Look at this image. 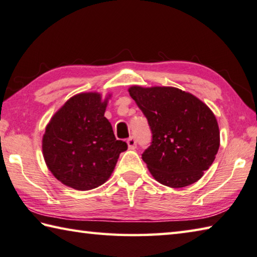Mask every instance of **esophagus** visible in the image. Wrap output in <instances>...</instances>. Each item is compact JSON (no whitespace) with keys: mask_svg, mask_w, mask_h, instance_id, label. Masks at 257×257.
<instances>
[{"mask_svg":"<svg viewBox=\"0 0 257 257\" xmlns=\"http://www.w3.org/2000/svg\"><path fill=\"white\" fill-rule=\"evenodd\" d=\"M127 144H128L129 149H135L136 147H137V142H136V139L134 137L128 138Z\"/></svg>","mask_w":257,"mask_h":257,"instance_id":"34e87169","label":"esophagus"}]
</instances>
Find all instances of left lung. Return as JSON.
<instances>
[{
  "mask_svg": "<svg viewBox=\"0 0 257 257\" xmlns=\"http://www.w3.org/2000/svg\"><path fill=\"white\" fill-rule=\"evenodd\" d=\"M129 93L152 130V143L142 158L154 178L173 188L202 178L219 148L212 110L195 95L173 87L134 85Z\"/></svg>",
  "mask_w": 257,
  "mask_h": 257,
  "instance_id": "1",
  "label": "left lung"
}]
</instances>
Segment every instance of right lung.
<instances>
[{
  "label": "right lung",
  "mask_w": 257,
  "mask_h": 257,
  "mask_svg": "<svg viewBox=\"0 0 257 257\" xmlns=\"http://www.w3.org/2000/svg\"><path fill=\"white\" fill-rule=\"evenodd\" d=\"M107 100L99 93H80L69 99L45 128L43 157L54 177L78 190L105 183L128 145L114 137L104 117Z\"/></svg>",
  "instance_id": "1"
}]
</instances>
